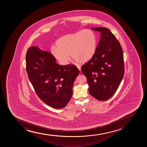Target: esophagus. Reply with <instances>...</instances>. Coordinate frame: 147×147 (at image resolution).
Returning a JSON list of instances; mask_svg holds the SVG:
<instances>
[{
  "label": "esophagus",
  "instance_id": "1",
  "mask_svg": "<svg viewBox=\"0 0 147 147\" xmlns=\"http://www.w3.org/2000/svg\"><path fill=\"white\" fill-rule=\"evenodd\" d=\"M77 68L79 69L80 71H81V67H80V65H77Z\"/></svg>",
  "mask_w": 147,
  "mask_h": 147
}]
</instances>
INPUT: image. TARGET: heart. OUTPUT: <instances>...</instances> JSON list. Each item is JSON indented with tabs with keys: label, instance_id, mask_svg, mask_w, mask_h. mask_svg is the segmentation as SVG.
<instances>
[{
	"label": "heart",
	"instance_id": "obj_1",
	"mask_svg": "<svg viewBox=\"0 0 147 147\" xmlns=\"http://www.w3.org/2000/svg\"><path fill=\"white\" fill-rule=\"evenodd\" d=\"M98 45V38L90 29L68 34L59 38L56 46L51 48L53 57L63 65H67L70 56L81 63L90 60L95 55Z\"/></svg>",
	"mask_w": 147,
	"mask_h": 147
}]
</instances>
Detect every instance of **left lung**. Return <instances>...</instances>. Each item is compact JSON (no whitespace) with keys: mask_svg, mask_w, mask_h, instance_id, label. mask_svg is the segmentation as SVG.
<instances>
[{"mask_svg":"<svg viewBox=\"0 0 147 147\" xmlns=\"http://www.w3.org/2000/svg\"><path fill=\"white\" fill-rule=\"evenodd\" d=\"M99 31L100 39L94 57L82 65V72L87 78L89 92L100 101L112 97L124 76L123 55L121 46L109 29L91 28Z\"/></svg>","mask_w":147,"mask_h":147,"instance_id":"left-lung-1","label":"left lung"}]
</instances>
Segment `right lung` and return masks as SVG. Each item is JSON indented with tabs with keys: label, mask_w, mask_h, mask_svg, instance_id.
I'll list each match as a JSON object with an SVG mask.
<instances>
[{
	"label": "right lung",
	"mask_w": 147,
	"mask_h": 147,
	"mask_svg": "<svg viewBox=\"0 0 147 147\" xmlns=\"http://www.w3.org/2000/svg\"><path fill=\"white\" fill-rule=\"evenodd\" d=\"M26 69L36 94L44 103L57 109L67 106L80 73L75 65H59L50 53L32 46L26 54Z\"/></svg>",
	"instance_id": "add662e5"
}]
</instances>
